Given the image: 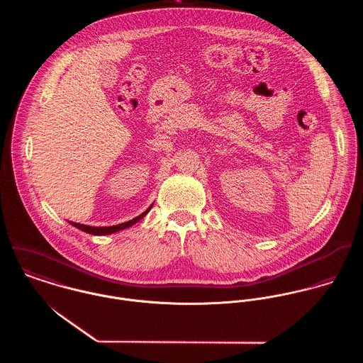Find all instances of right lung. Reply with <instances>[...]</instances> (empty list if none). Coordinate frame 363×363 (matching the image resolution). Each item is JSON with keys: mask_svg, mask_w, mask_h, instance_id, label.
Masks as SVG:
<instances>
[{"mask_svg": "<svg viewBox=\"0 0 363 363\" xmlns=\"http://www.w3.org/2000/svg\"><path fill=\"white\" fill-rule=\"evenodd\" d=\"M152 208H148L145 212H143L140 216H137V218H134V219H131V220H128V222H124V223H118V225H114V226H101V228H98V226H89V225H81V223H75V222H69L72 226H75V228H78V229H81V230H84V232H86V233H89V235H96V236H102V235H110V233H114V232H118V230H123V229H127V228H130V226H133L134 223H137L138 220H141L148 212H150V209Z\"/></svg>", "mask_w": 363, "mask_h": 363, "instance_id": "add662e5", "label": "right lung"}]
</instances>
